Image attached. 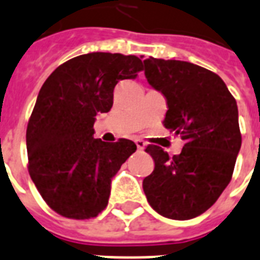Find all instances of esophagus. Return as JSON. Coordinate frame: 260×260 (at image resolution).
Masks as SVG:
<instances>
[{
	"label": "esophagus",
	"mask_w": 260,
	"mask_h": 260,
	"mask_svg": "<svg viewBox=\"0 0 260 260\" xmlns=\"http://www.w3.org/2000/svg\"><path fill=\"white\" fill-rule=\"evenodd\" d=\"M135 143H136V147L139 151H143V149L145 148V143L143 140H140V139H136V140H135Z\"/></svg>",
	"instance_id": "34e87169"
}]
</instances>
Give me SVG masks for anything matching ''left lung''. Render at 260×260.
<instances>
[{"label":"left lung","instance_id":"8db88e82","mask_svg":"<svg viewBox=\"0 0 260 260\" xmlns=\"http://www.w3.org/2000/svg\"><path fill=\"white\" fill-rule=\"evenodd\" d=\"M149 85L164 94V126L185 141L171 157L148 145L155 168L143 180L148 203L164 218L188 220L206 212L233 178L242 145L238 105L216 73L187 61L144 60Z\"/></svg>","mask_w":260,"mask_h":260}]
</instances>
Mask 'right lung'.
<instances>
[{
  "mask_svg": "<svg viewBox=\"0 0 260 260\" xmlns=\"http://www.w3.org/2000/svg\"><path fill=\"white\" fill-rule=\"evenodd\" d=\"M140 71L139 57L93 52L61 64L41 86L26 128L27 170L61 216L94 218L108 204L112 178L136 144L94 139L93 124L111 111L116 84Z\"/></svg>",
  "mask_w": 260,
  "mask_h": 260,
  "instance_id": "obj_1",
  "label": "right lung"
}]
</instances>
